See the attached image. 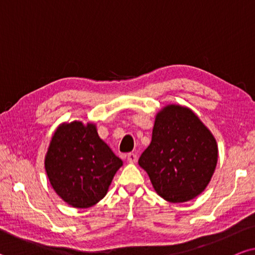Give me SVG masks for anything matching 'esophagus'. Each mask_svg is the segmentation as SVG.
I'll use <instances>...</instances> for the list:
<instances>
[{
    "label": "esophagus",
    "instance_id": "obj_1",
    "mask_svg": "<svg viewBox=\"0 0 255 255\" xmlns=\"http://www.w3.org/2000/svg\"><path fill=\"white\" fill-rule=\"evenodd\" d=\"M127 162L128 163H131V164L136 163L137 162V155L133 154V153H129L127 155Z\"/></svg>",
    "mask_w": 255,
    "mask_h": 255
}]
</instances>
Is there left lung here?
Returning a JSON list of instances; mask_svg holds the SVG:
<instances>
[{
  "instance_id": "left-lung-1",
  "label": "left lung",
  "mask_w": 255,
  "mask_h": 255,
  "mask_svg": "<svg viewBox=\"0 0 255 255\" xmlns=\"http://www.w3.org/2000/svg\"><path fill=\"white\" fill-rule=\"evenodd\" d=\"M215 137L190 108L167 105L155 116L152 141L138 159L159 197L192 200L209 184L217 165Z\"/></svg>"
}]
</instances>
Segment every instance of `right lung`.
<instances>
[{
  "label": "right lung",
  "mask_w": 255,
  "mask_h": 255,
  "mask_svg": "<svg viewBox=\"0 0 255 255\" xmlns=\"http://www.w3.org/2000/svg\"><path fill=\"white\" fill-rule=\"evenodd\" d=\"M123 161L98 135L93 123L74 120L56 129L45 155L50 185L74 208H89L105 198Z\"/></svg>",
  "instance_id": "obj_1"
}]
</instances>
